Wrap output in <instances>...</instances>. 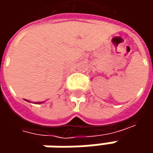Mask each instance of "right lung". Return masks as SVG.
<instances>
[{
  "label": "right lung",
  "mask_w": 153,
  "mask_h": 153,
  "mask_svg": "<svg viewBox=\"0 0 153 153\" xmlns=\"http://www.w3.org/2000/svg\"><path fill=\"white\" fill-rule=\"evenodd\" d=\"M26 101H28V102H30V101H29L28 100H25ZM42 103H43V101H42V102H36V104H42Z\"/></svg>",
  "instance_id": "right-lung-1"
}]
</instances>
